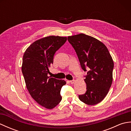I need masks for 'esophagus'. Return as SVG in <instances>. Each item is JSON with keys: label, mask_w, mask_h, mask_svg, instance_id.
Segmentation results:
<instances>
[{"label": "esophagus", "mask_w": 131, "mask_h": 131, "mask_svg": "<svg viewBox=\"0 0 131 131\" xmlns=\"http://www.w3.org/2000/svg\"><path fill=\"white\" fill-rule=\"evenodd\" d=\"M69 82H70V83H71V84H74V83H75V81L74 80H70V81H69Z\"/></svg>", "instance_id": "34e87169"}]
</instances>
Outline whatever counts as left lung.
Returning a JSON list of instances; mask_svg holds the SVG:
<instances>
[{
	"label": "left lung",
	"instance_id": "obj_1",
	"mask_svg": "<svg viewBox=\"0 0 131 131\" xmlns=\"http://www.w3.org/2000/svg\"><path fill=\"white\" fill-rule=\"evenodd\" d=\"M68 40L78 57L82 68L87 71L84 81L87 91L79 96L88 105L101 102L106 96L113 82V60L101 41L84 34L69 36Z\"/></svg>",
	"mask_w": 131,
	"mask_h": 131
}]
</instances>
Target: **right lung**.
I'll use <instances>...</instances> for the list:
<instances>
[{"instance_id":"1","label":"right lung","mask_w":131,"mask_h":131,"mask_svg":"<svg viewBox=\"0 0 131 131\" xmlns=\"http://www.w3.org/2000/svg\"><path fill=\"white\" fill-rule=\"evenodd\" d=\"M66 40L67 37L59 36L44 37L32 43L23 56L21 69L27 90L38 104L48 109L61 102V89L66 84L48 77L55 52Z\"/></svg>"}]
</instances>
